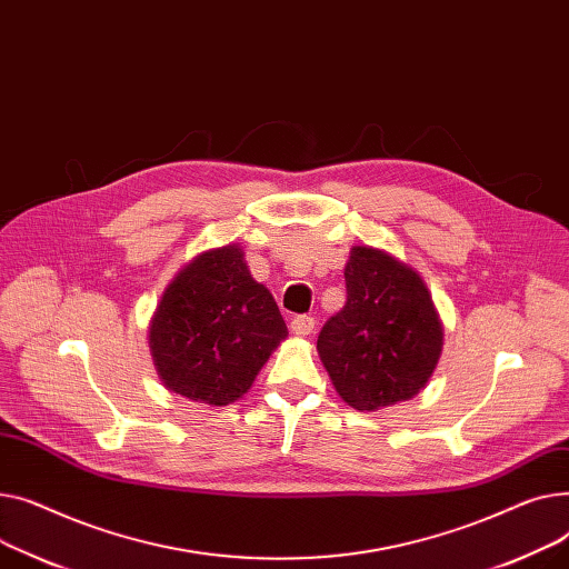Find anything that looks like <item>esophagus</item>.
<instances>
[{
	"instance_id": "esophagus-1",
	"label": "esophagus",
	"mask_w": 569,
	"mask_h": 569,
	"mask_svg": "<svg viewBox=\"0 0 569 569\" xmlns=\"http://www.w3.org/2000/svg\"><path fill=\"white\" fill-rule=\"evenodd\" d=\"M291 332L298 338H308L310 332L315 330V319L312 317H293L291 323H289Z\"/></svg>"
}]
</instances>
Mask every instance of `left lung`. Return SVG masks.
Listing matches in <instances>:
<instances>
[{"instance_id":"8db88e82","label":"left lung","mask_w":569,"mask_h":569,"mask_svg":"<svg viewBox=\"0 0 569 569\" xmlns=\"http://www.w3.org/2000/svg\"><path fill=\"white\" fill-rule=\"evenodd\" d=\"M347 306L326 321L317 351L338 395L356 411L413 399L443 351V323L416 269L395 254L353 246Z\"/></svg>"}]
</instances>
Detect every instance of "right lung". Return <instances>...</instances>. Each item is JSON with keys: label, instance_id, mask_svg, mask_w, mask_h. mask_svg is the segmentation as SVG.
Listing matches in <instances>:
<instances>
[{"label": "right lung", "instance_id": "add662e5", "mask_svg": "<svg viewBox=\"0 0 569 569\" xmlns=\"http://www.w3.org/2000/svg\"><path fill=\"white\" fill-rule=\"evenodd\" d=\"M287 336L276 298L250 276L243 248L227 243L192 257L164 287L149 351L167 390L227 407L252 388Z\"/></svg>", "mask_w": 569, "mask_h": 569}]
</instances>
